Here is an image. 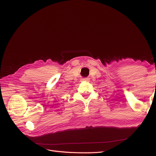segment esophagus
Masks as SVG:
<instances>
[{"label": "esophagus", "instance_id": "obj_1", "mask_svg": "<svg viewBox=\"0 0 156 156\" xmlns=\"http://www.w3.org/2000/svg\"><path fill=\"white\" fill-rule=\"evenodd\" d=\"M82 81H88V78H83L82 79Z\"/></svg>", "mask_w": 156, "mask_h": 156}]
</instances>
